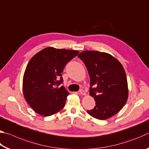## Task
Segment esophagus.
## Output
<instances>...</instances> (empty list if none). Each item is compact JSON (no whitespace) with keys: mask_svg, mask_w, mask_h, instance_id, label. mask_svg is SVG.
<instances>
[{"mask_svg":"<svg viewBox=\"0 0 149 149\" xmlns=\"http://www.w3.org/2000/svg\"><path fill=\"white\" fill-rule=\"evenodd\" d=\"M79 93L80 95H86V93L85 92V91H84L83 89H81L79 91Z\"/></svg>","mask_w":149,"mask_h":149,"instance_id":"obj_1","label":"esophagus"}]
</instances>
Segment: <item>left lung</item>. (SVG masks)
I'll use <instances>...</instances> for the list:
<instances>
[{"label":"left lung","instance_id":"8db88e82","mask_svg":"<svg viewBox=\"0 0 149 149\" xmlns=\"http://www.w3.org/2000/svg\"><path fill=\"white\" fill-rule=\"evenodd\" d=\"M84 62L90 76L89 95L96 106L88 114L96 119L104 120L122 110L128 99V85L122 64L112 55L85 50L78 55ZM95 85L96 88L91 87Z\"/></svg>","mask_w":149,"mask_h":149}]
</instances>
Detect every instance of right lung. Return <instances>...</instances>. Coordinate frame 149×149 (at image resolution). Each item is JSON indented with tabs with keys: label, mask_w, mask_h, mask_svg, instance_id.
Listing matches in <instances>:
<instances>
[{
	"label": "right lung",
	"mask_w": 149,
	"mask_h": 149,
	"mask_svg": "<svg viewBox=\"0 0 149 149\" xmlns=\"http://www.w3.org/2000/svg\"><path fill=\"white\" fill-rule=\"evenodd\" d=\"M74 50L47 47L33 56L23 77L24 97L35 112L49 116L64 107L70 93L62 83L65 64L79 54Z\"/></svg>",
	"instance_id": "1"
}]
</instances>
